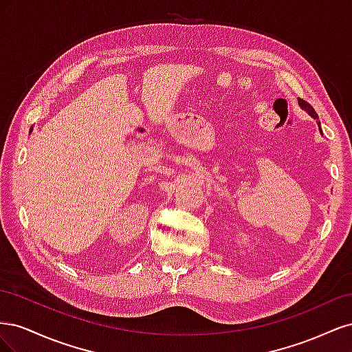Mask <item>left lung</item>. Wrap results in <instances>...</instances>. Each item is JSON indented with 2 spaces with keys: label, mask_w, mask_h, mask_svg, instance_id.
Returning <instances> with one entry per match:
<instances>
[{
  "label": "left lung",
  "mask_w": 352,
  "mask_h": 352,
  "mask_svg": "<svg viewBox=\"0 0 352 352\" xmlns=\"http://www.w3.org/2000/svg\"><path fill=\"white\" fill-rule=\"evenodd\" d=\"M298 104H300V107L302 109V110H305L308 114H310L313 119H318V116H317V113L314 111V109L311 107L310 104H308L307 101H304V100H301V98H298ZM317 124H318V129H320V122H317ZM320 132H322V129H320Z\"/></svg>",
  "instance_id": "1"
}]
</instances>
